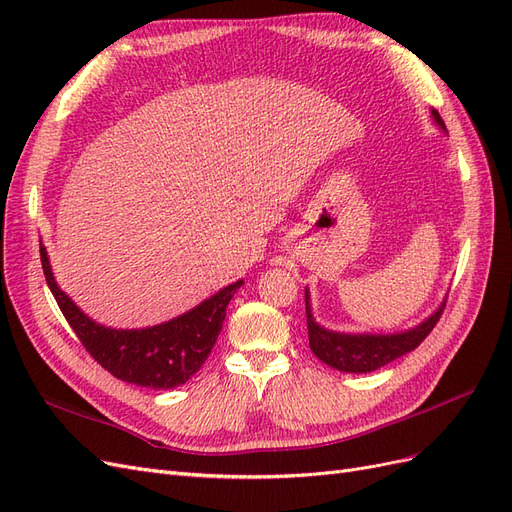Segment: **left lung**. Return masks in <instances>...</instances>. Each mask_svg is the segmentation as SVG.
<instances>
[{
  "label": "left lung",
  "instance_id": "1",
  "mask_svg": "<svg viewBox=\"0 0 512 512\" xmlns=\"http://www.w3.org/2000/svg\"><path fill=\"white\" fill-rule=\"evenodd\" d=\"M433 119L438 126L444 128V121L433 111ZM446 303L433 316H429L423 324H418L412 331L397 333V335H348V333H335L322 329L320 324L312 318V309H309V294L305 292V312H307V333H309V348L318 356L322 363L335 367L339 371H348V374H367V371H376L391 363L399 356L412 352L421 346L423 339L436 327Z\"/></svg>",
  "mask_w": 512,
  "mask_h": 512
}]
</instances>
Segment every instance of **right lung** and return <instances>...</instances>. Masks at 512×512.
I'll use <instances>...</instances> for the list:
<instances>
[{
	"label": "right lung",
	"instance_id": "obj_1",
	"mask_svg": "<svg viewBox=\"0 0 512 512\" xmlns=\"http://www.w3.org/2000/svg\"><path fill=\"white\" fill-rule=\"evenodd\" d=\"M40 262L46 284H49L61 314L76 337L81 339L91 359L98 361L117 380L160 391L185 384L203 367L222 331L226 307L243 284L239 280L226 286L211 299L194 307L192 312L158 324V327L117 331L89 320L68 299V294L57 288L44 247H40Z\"/></svg>",
	"mask_w": 512,
	"mask_h": 512
}]
</instances>
